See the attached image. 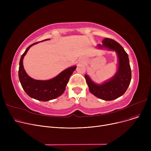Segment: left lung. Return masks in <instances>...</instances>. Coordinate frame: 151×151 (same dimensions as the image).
<instances>
[{
  "instance_id": "left-lung-1",
  "label": "left lung",
  "mask_w": 151,
  "mask_h": 151,
  "mask_svg": "<svg viewBox=\"0 0 151 151\" xmlns=\"http://www.w3.org/2000/svg\"><path fill=\"white\" fill-rule=\"evenodd\" d=\"M102 43V45H98L100 48L106 47L117 53L119 67L117 73L109 81L100 85L95 84L88 75H85V78L93 95L100 99L110 101L122 96L128 89L132 78L131 68L128 54L119 43L108 38L104 39Z\"/></svg>"
}]
</instances>
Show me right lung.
<instances>
[{"mask_svg": "<svg viewBox=\"0 0 151 151\" xmlns=\"http://www.w3.org/2000/svg\"><path fill=\"white\" fill-rule=\"evenodd\" d=\"M46 39L43 41L46 40ZM38 42L30 45L22 54L19 61L18 75L20 83L26 93L31 98L37 100L46 101L58 98L65 91V87L68 82L70 76L76 69L74 66L67 68L59 75L51 80L46 81L36 80L29 76L24 69L22 59L30 47Z\"/></svg>", "mask_w": 151, "mask_h": 151, "instance_id": "1", "label": "right lung"}]
</instances>
